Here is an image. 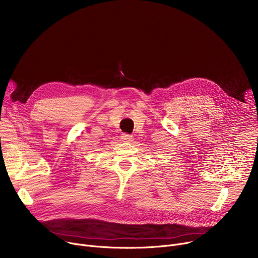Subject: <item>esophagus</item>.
<instances>
[{
  "mask_svg": "<svg viewBox=\"0 0 258 258\" xmlns=\"http://www.w3.org/2000/svg\"><path fill=\"white\" fill-rule=\"evenodd\" d=\"M121 139H122V141H124V142H132L134 140V137L130 134H122Z\"/></svg>",
  "mask_w": 258,
  "mask_h": 258,
  "instance_id": "1",
  "label": "esophagus"
}]
</instances>
